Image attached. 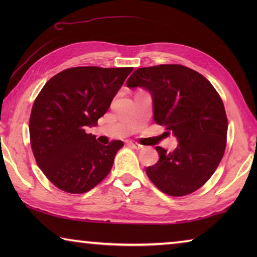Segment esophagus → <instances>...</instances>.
<instances>
[{
  "instance_id": "1",
  "label": "esophagus",
  "mask_w": 257,
  "mask_h": 257,
  "mask_svg": "<svg viewBox=\"0 0 257 257\" xmlns=\"http://www.w3.org/2000/svg\"><path fill=\"white\" fill-rule=\"evenodd\" d=\"M128 145H129V146H132L133 149H135V150H142L143 147H144L143 145L138 144V143H136V142H132V141L128 142Z\"/></svg>"
}]
</instances>
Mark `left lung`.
Segmentation results:
<instances>
[{"instance_id":"8db88e82","label":"left lung","mask_w":257,"mask_h":257,"mask_svg":"<svg viewBox=\"0 0 257 257\" xmlns=\"http://www.w3.org/2000/svg\"><path fill=\"white\" fill-rule=\"evenodd\" d=\"M127 87L151 94L154 121L178 141L171 153L155 147L160 159L146 168L151 181L170 196L201 188L222 160L227 141V115L214 87L201 73L179 64L139 68Z\"/></svg>"}]
</instances>
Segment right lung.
I'll return each mask as SVG.
<instances>
[{"mask_svg": "<svg viewBox=\"0 0 257 257\" xmlns=\"http://www.w3.org/2000/svg\"><path fill=\"white\" fill-rule=\"evenodd\" d=\"M133 69H67L52 77L35 99L30 145L37 165L59 189L86 193L111 171L123 143L102 145L86 129L97 125Z\"/></svg>", "mask_w": 257, "mask_h": 257, "instance_id": "add662e5", "label": "right lung"}]
</instances>
